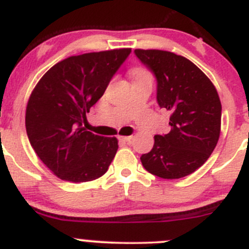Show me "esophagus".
Here are the masks:
<instances>
[{"label": "esophagus", "instance_id": "1", "mask_svg": "<svg viewBox=\"0 0 249 249\" xmlns=\"http://www.w3.org/2000/svg\"><path fill=\"white\" fill-rule=\"evenodd\" d=\"M132 139H134L132 136H120L119 141L120 142H124V143H130L132 141Z\"/></svg>", "mask_w": 249, "mask_h": 249}]
</instances>
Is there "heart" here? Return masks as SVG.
I'll use <instances>...</instances> for the list:
<instances>
[{
    "instance_id": "1",
    "label": "heart",
    "mask_w": 249,
    "mask_h": 249,
    "mask_svg": "<svg viewBox=\"0 0 249 249\" xmlns=\"http://www.w3.org/2000/svg\"><path fill=\"white\" fill-rule=\"evenodd\" d=\"M132 77H134V82H139V80H143V79H147V78H152V74L144 69V67H134L131 71Z\"/></svg>"
}]
</instances>
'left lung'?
I'll list each match as a JSON object with an SVG mask.
<instances>
[{
	"label": "left lung",
	"mask_w": 249,
	"mask_h": 249,
	"mask_svg": "<svg viewBox=\"0 0 249 249\" xmlns=\"http://www.w3.org/2000/svg\"><path fill=\"white\" fill-rule=\"evenodd\" d=\"M158 82L157 101L171 113L169 134L155 135L143 167L164 179L185 177L210 158L220 135L222 104L210 78L187 57L158 49H135Z\"/></svg>",
	"instance_id": "left-lung-1"
}]
</instances>
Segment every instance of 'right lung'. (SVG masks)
I'll return each mask as SVG.
<instances>
[{"label":"right lung","mask_w":249,"mask_h":249,"mask_svg":"<svg viewBox=\"0 0 249 249\" xmlns=\"http://www.w3.org/2000/svg\"><path fill=\"white\" fill-rule=\"evenodd\" d=\"M130 48L70 56L39 79L30 95L25 125L32 148L62 180L82 183L107 172L118 150L115 137L83 127Z\"/></svg>","instance_id":"right-lung-1"}]
</instances>
